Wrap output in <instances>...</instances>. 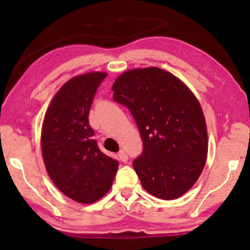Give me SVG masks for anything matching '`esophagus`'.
<instances>
[{
    "mask_svg": "<svg viewBox=\"0 0 250 250\" xmlns=\"http://www.w3.org/2000/svg\"><path fill=\"white\" fill-rule=\"evenodd\" d=\"M118 156H119V159L122 161V162H126L128 161V154L125 153V152L124 150H121L119 153H118Z\"/></svg>",
    "mask_w": 250,
    "mask_h": 250,
    "instance_id": "esophagus-1",
    "label": "esophagus"
}]
</instances>
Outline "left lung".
<instances>
[{
  "label": "left lung",
  "instance_id": "1",
  "mask_svg": "<svg viewBox=\"0 0 250 250\" xmlns=\"http://www.w3.org/2000/svg\"><path fill=\"white\" fill-rule=\"evenodd\" d=\"M113 100L130 110L143 143L133 168L143 188L174 200L195 184L208 142L205 118L193 92L158 67L128 70L112 86Z\"/></svg>",
  "mask_w": 250,
  "mask_h": 250
}]
</instances>
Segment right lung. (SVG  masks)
<instances>
[{"instance_id":"add662e5","label":"right lung","mask_w":250,"mask_h":250,"mask_svg":"<svg viewBox=\"0 0 250 250\" xmlns=\"http://www.w3.org/2000/svg\"><path fill=\"white\" fill-rule=\"evenodd\" d=\"M105 73H88L68 80L50 103L42 129V153L59 191L83 204L107 194L119 163L100 151L89 125V110Z\"/></svg>"}]
</instances>
